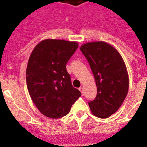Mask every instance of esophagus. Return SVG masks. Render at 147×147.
Listing matches in <instances>:
<instances>
[{"label": "esophagus", "mask_w": 147, "mask_h": 147, "mask_svg": "<svg viewBox=\"0 0 147 147\" xmlns=\"http://www.w3.org/2000/svg\"><path fill=\"white\" fill-rule=\"evenodd\" d=\"M79 90L81 91V93H82V95H83V94H84V89H83V88H82V87L79 88Z\"/></svg>", "instance_id": "obj_1"}]
</instances>
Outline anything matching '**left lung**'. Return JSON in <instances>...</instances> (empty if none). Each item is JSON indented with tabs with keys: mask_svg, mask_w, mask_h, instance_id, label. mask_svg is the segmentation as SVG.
<instances>
[{
	"mask_svg": "<svg viewBox=\"0 0 147 147\" xmlns=\"http://www.w3.org/2000/svg\"><path fill=\"white\" fill-rule=\"evenodd\" d=\"M80 50L88 59L97 87L96 97L88 105L94 115L108 118L121 107L128 92L125 62L116 49L104 41L86 43Z\"/></svg>",
	"mask_w": 147,
	"mask_h": 147,
	"instance_id": "8db88e82",
	"label": "left lung"
}]
</instances>
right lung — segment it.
<instances>
[{
    "label": "right lung",
    "instance_id": "right-lung-1",
    "mask_svg": "<svg viewBox=\"0 0 147 147\" xmlns=\"http://www.w3.org/2000/svg\"><path fill=\"white\" fill-rule=\"evenodd\" d=\"M78 46L76 41L46 39L38 44L31 53L26 84L32 101L45 116H65L82 96L71 84L65 67Z\"/></svg>",
    "mask_w": 147,
    "mask_h": 147
}]
</instances>
